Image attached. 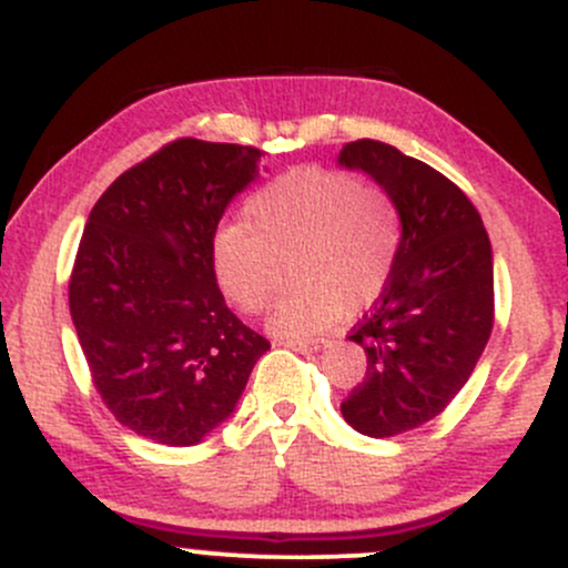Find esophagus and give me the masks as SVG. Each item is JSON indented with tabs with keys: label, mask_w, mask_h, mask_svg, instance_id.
<instances>
[{
	"label": "esophagus",
	"mask_w": 568,
	"mask_h": 568,
	"mask_svg": "<svg viewBox=\"0 0 568 568\" xmlns=\"http://www.w3.org/2000/svg\"><path fill=\"white\" fill-rule=\"evenodd\" d=\"M282 346L292 348V352L308 354V352H322V348H327L329 341L327 337H311V341H282Z\"/></svg>",
	"instance_id": "34e87169"
}]
</instances>
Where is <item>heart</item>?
Masks as SVG:
<instances>
[{
    "label": "heart",
    "mask_w": 568,
    "mask_h": 568,
    "mask_svg": "<svg viewBox=\"0 0 568 568\" xmlns=\"http://www.w3.org/2000/svg\"><path fill=\"white\" fill-rule=\"evenodd\" d=\"M399 244L403 216L381 184L297 169L246 201L244 225L212 235L209 267L227 303L260 314L276 292L278 260L292 257L297 286L273 308L267 329L303 341L333 327L346 308H367L384 292Z\"/></svg>",
    "instance_id": "heart-1"
}]
</instances>
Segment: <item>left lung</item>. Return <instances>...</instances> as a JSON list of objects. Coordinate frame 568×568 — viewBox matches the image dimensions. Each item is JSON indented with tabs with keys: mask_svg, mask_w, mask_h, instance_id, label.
Returning <instances> with one entry per match:
<instances>
[{
	"mask_svg": "<svg viewBox=\"0 0 568 568\" xmlns=\"http://www.w3.org/2000/svg\"><path fill=\"white\" fill-rule=\"evenodd\" d=\"M337 165L381 184L403 216L392 276L348 335L367 373L341 413L367 437L403 435L450 405L486 348L494 252L473 201L432 165L373 139L343 146Z\"/></svg>",
	"mask_w": 568,
	"mask_h": 568,
	"instance_id": "1",
	"label": "left lung"
}]
</instances>
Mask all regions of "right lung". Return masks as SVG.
I'll return each mask as SVG.
<instances>
[{
  "label": "right lung",
  "instance_id": "right-lung-1",
  "mask_svg": "<svg viewBox=\"0 0 568 568\" xmlns=\"http://www.w3.org/2000/svg\"><path fill=\"white\" fill-rule=\"evenodd\" d=\"M257 176L254 146L176 139L120 174L88 216L69 311L95 392L136 435L201 443L271 348L209 267L222 214Z\"/></svg>",
  "mask_w": 568,
  "mask_h": 568
}]
</instances>
